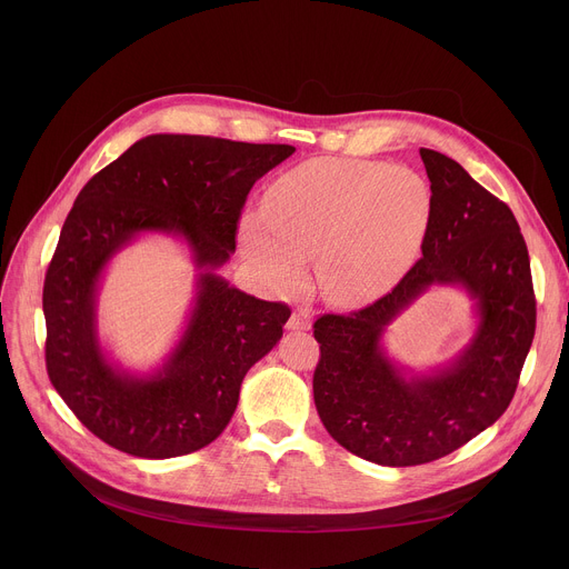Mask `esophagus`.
Segmentation results:
<instances>
[{
    "instance_id": "obj_1",
    "label": "esophagus",
    "mask_w": 569,
    "mask_h": 569,
    "mask_svg": "<svg viewBox=\"0 0 569 569\" xmlns=\"http://www.w3.org/2000/svg\"><path fill=\"white\" fill-rule=\"evenodd\" d=\"M312 321V308L310 306H297L288 319L286 327L290 331H308Z\"/></svg>"
}]
</instances>
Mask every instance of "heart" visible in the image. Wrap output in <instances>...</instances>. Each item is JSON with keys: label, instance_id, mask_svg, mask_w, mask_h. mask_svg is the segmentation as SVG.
Returning <instances> with one entry per match:
<instances>
[{"label": "heart", "instance_id": "1", "mask_svg": "<svg viewBox=\"0 0 569 569\" xmlns=\"http://www.w3.org/2000/svg\"><path fill=\"white\" fill-rule=\"evenodd\" d=\"M432 220L421 173L365 159H315L281 176L268 218L250 213L240 248L274 288H292L317 257L319 283L338 303L391 288L417 259Z\"/></svg>", "mask_w": 569, "mask_h": 569}]
</instances>
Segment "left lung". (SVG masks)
<instances>
[{"mask_svg": "<svg viewBox=\"0 0 569 569\" xmlns=\"http://www.w3.org/2000/svg\"><path fill=\"white\" fill-rule=\"evenodd\" d=\"M421 159L432 191L421 259L373 303L312 323L317 415L342 448L380 466L441 459L493 426L516 393L536 333L529 252L513 211L455 159L430 148H421ZM437 282L471 295L478 331L450 368L408 379L379 338Z\"/></svg>", "mask_w": 569, "mask_h": 569, "instance_id": "obj_1", "label": "left lung"}]
</instances>
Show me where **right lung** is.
I'll return each mask as SVG.
<instances>
[{"instance_id": "right-lung-1", "label": "right lung", "mask_w": 569, "mask_h": 569, "mask_svg": "<svg viewBox=\"0 0 569 569\" xmlns=\"http://www.w3.org/2000/svg\"><path fill=\"white\" fill-rule=\"evenodd\" d=\"M295 152L202 134H150L78 193L47 268L44 360L56 391L92 435L143 459L209 446L236 412L240 382L283 336L290 308L216 274L259 178ZM143 230L182 234L201 270L179 347L157 375L112 368L98 347L96 292L107 261Z\"/></svg>"}]
</instances>
